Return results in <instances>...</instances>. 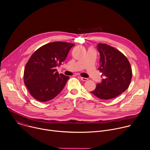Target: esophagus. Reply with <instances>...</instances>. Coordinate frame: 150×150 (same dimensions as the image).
<instances>
[{
    "instance_id": "obj_1",
    "label": "esophagus",
    "mask_w": 150,
    "mask_h": 150,
    "mask_svg": "<svg viewBox=\"0 0 150 150\" xmlns=\"http://www.w3.org/2000/svg\"><path fill=\"white\" fill-rule=\"evenodd\" d=\"M81 79L82 80V81H88V78H83V77H81Z\"/></svg>"
}]
</instances>
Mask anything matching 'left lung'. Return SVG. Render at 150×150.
<instances>
[{"label": "left lung", "instance_id": "1", "mask_svg": "<svg viewBox=\"0 0 150 150\" xmlns=\"http://www.w3.org/2000/svg\"><path fill=\"white\" fill-rule=\"evenodd\" d=\"M100 67L106 78L91 92L99 99L108 100L124 92L132 79V69L127 57L118 49L105 43H98Z\"/></svg>", "mask_w": 150, "mask_h": 150}]
</instances>
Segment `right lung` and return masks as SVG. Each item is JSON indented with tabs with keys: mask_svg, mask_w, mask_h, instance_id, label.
Here are the masks:
<instances>
[{
	"mask_svg": "<svg viewBox=\"0 0 150 150\" xmlns=\"http://www.w3.org/2000/svg\"><path fill=\"white\" fill-rule=\"evenodd\" d=\"M74 45L63 42L48 43L31 55L25 67L23 81L36 100H51L62 91L69 77L59 74L56 67L65 60Z\"/></svg>",
	"mask_w": 150,
	"mask_h": 150,
	"instance_id": "1",
	"label": "right lung"
}]
</instances>
